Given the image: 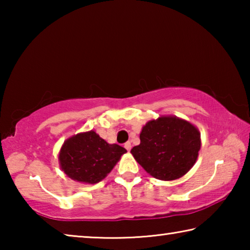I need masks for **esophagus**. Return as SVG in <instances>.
Here are the masks:
<instances>
[{
    "instance_id": "34e87169",
    "label": "esophagus",
    "mask_w": 250,
    "mask_h": 250,
    "mask_svg": "<svg viewBox=\"0 0 250 250\" xmlns=\"http://www.w3.org/2000/svg\"><path fill=\"white\" fill-rule=\"evenodd\" d=\"M125 147L126 149V151H130L131 150V143L128 141V142H125Z\"/></svg>"
}]
</instances>
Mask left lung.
<instances>
[{
    "instance_id": "8db88e82",
    "label": "left lung",
    "mask_w": 250,
    "mask_h": 250,
    "mask_svg": "<svg viewBox=\"0 0 250 250\" xmlns=\"http://www.w3.org/2000/svg\"><path fill=\"white\" fill-rule=\"evenodd\" d=\"M200 149L201 134L195 126L176 117H160L143 126L140 145L131 153L150 175L172 181L191 170Z\"/></svg>"
}]
</instances>
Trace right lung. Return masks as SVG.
Masks as SVG:
<instances>
[{
	"label": "right lung",
	"mask_w": 250,
	"mask_h": 250,
	"mask_svg": "<svg viewBox=\"0 0 250 250\" xmlns=\"http://www.w3.org/2000/svg\"><path fill=\"white\" fill-rule=\"evenodd\" d=\"M126 150L109 145L95 131L68 139L59 152V163L67 176L83 183L95 184L107 176Z\"/></svg>",
	"instance_id": "obj_1"
}]
</instances>
